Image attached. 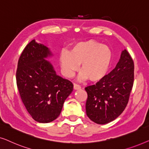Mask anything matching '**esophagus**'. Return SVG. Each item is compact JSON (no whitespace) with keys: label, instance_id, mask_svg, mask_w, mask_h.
Returning <instances> with one entry per match:
<instances>
[{"label":"esophagus","instance_id":"obj_1","mask_svg":"<svg viewBox=\"0 0 149 149\" xmlns=\"http://www.w3.org/2000/svg\"><path fill=\"white\" fill-rule=\"evenodd\" d=\"M81 88V87L80 86V85H78V84H74V89H75V90H77V89H80Z\"/></svg>","mask_w":149,"mask_h":149}]
</instances>
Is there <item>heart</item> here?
Wrapping results in <instances>:
<instances>
[{
  "label": "heart",
  "instance_id": "obj_1",
  "mask_svg": "<svg viewBox=\"0 0 149 149\" xmlns=\"http://www.w3.org/2000/svg\"><path fill=\"white\" fill-rule=\"evenodd\" d=\"M112 60L111 49L94 40L77 42L69 52L63 51L60 55L61 67L66 77L72 76L81 64L80 78H87L91 82H98L107 76Z\"/></svg>",
  "mask_w": 149,
  "mask_h": 149
}]
</instances>
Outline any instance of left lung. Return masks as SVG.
Instances as JSON below:
<instances>
[{
  "label": "left lung",
  "mask_w": 149,
  "mask_h": 149,
  "mask_svg": "<svg viewBox=\"0 0 149 149\" xmlns=\"http://www.w3.org/2000/svg\"><path fill=\"white\" fill-rule=\"evenodd\" d=\"M134 64L126 49L117 66L104 78L85 88L87 93L86 114L97 124H106L119 117L129 101L134 85Z\"/></svg>",
  "instance_id": "1"
}]
</instances>
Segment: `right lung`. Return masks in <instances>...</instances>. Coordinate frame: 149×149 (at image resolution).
Listing matches in <instances>:
<instances>
[{
	"mask_svg": "<svg viewBox=\"0 0 149 149\" xmlns=\"http://www.w3.org/2000/svg\"><path fill=\"white\" fill-rule=\"evenodd\" d=\"M51 56L48 47L32 40L22 52L16 71L22 102L32 119L42 123L58 117L65 100L73 90L72 83L57 75L45 60Z\"/></svg>",
	"mask_w": 149,
	"mask_h": 149,
	"instance_id": "add662e5",
	"label": "right lung"
}]
</instances>
